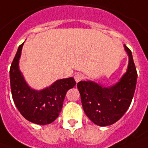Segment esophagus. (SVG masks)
I'll return each mask as SVG.
<instances>
[{
  "mask_svg": "<svg viewBox=\"0 0 148 148\" xmlns=\"http://www.w3.org/2000/svg\"><path fill=\"white\" fill-rule=\"evenodd\" d=\"M82 78H83V74H81V73H77L74 75V79H75L76 82H78L82 80Z\"/></svg>",
  "mask_w": 148,
  "mask_h": 148,
  "instance_id": "obj_1",
  "label": "esophagus"
}]
</instances>
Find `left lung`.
I'll return each mask as SVG.
<instances>
[{"mask_svg":"<svg viewBox=\"0 0 148 148\" xmlns=\"http://www.w3.org/2000/svg\"><path fill=\"white\" fill-rule=\"evenodd\" d=\"M129 56L127 73L113 86L104 87L91 81H81L77 87L81 95L84 112L98 126L116 123L131 105L135 94L137 71L131 49L124 45Z\"/></svg>","mask_w":148,"mask_h":148,"instance_id":"8db88e82","label":"left lung"}]
</instances>
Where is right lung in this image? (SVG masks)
Returning <instances> with one entry per match:
<instances>
[{
    "label": "right lung",
    "mask_w": 148,
    "mask_h": 148,
    "mask_svg": "<svg viewBox=\"0 0 148 148\" xmlns=\"http://www.w3.org/2000/svg\"><path fill=\"white\" fill-rule=\"evenodd\" d=\"M22 43L10 66V86L13 102L25 119L40 125L49 124L58 117L68 90L76 85L74 77L60 79L42 90L31 89L19 71Z\"/></svg>",
    "instance_id": "add662e5"
}]
</instances>
